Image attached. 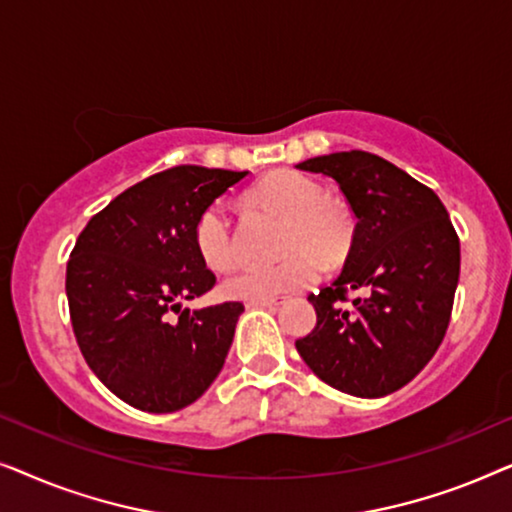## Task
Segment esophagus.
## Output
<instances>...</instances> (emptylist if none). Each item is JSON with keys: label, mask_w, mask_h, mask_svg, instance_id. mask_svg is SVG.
I'll return each mask as SVG.
<instances>
[{"label": "esophagus", "mask_w": 512, "mask_h": 512, "mask_svg": "<svg viewBox=\"0 0 512 512\" xmlns=\"http://www.w3.org/2000/svg\"><path fill=\"white\" fill-rule=\"evenodd\" d=\"M286 296H270V298H256V300H247V307H277L284 305Z\"/></svg>", "instance_id": "esophagus-1"}]
</instances>
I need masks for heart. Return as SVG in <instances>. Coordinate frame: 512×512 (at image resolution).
Returning <instances> with one entry per match:
<instances>
[{
	"mask_svg": "<svg viewBox=\"0 0 512 512\" xmlns=\"http://www.w3.org/2000/svg\"><path fill=\"white\" fill-rule=\"evenodd\" d=\"M247 200L251 207L282 216V249L289 254L279 263L249 265L230 275L223 282V293L230 298L256 300L305 289L319 275L317 257L333 265L352 247V216L338 200L326 198L324 188L307 174L272 172L251 188ZM193 242L209 270H228L235 251L226 209L209 205L195 221Z\"/></svg>",
	"mask_w": 512,
	"mask_h": 512,
	"instance_id": "1",
	"label": "heart"
}]
</instances>
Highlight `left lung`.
<instances>
[{
	"label": "left lung",
	"instance_id": "left-lung-1",
	"mask_svg": "<svg viewBox=\"0 0 512 512\" xmlns=\"http://www.w3.org/2000/svg\"><path fill=\"white\" fill-rule=\"evenodd\" d=\"M356 216L345 268L310 293L317 326L298 354L328 387L359 398L394 394L436 354L459 282V237L429 186L368 151L310 158ZM360 298L348 302V291ZM350 305L347 306L346 303Z\"/></svg>",
	"mask_w": 512,
	"mask_h": 512
}]
</instances>
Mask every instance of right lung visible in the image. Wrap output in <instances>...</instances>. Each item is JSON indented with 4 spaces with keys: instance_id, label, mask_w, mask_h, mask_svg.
<instances>
[{
    "instance_id": "1",
    "label": "right lung",
    "mask_w": 512,
    "mask_h": 512,
    "mask_svg": "<svg viewBox=\"0 0 512 512\" xmlns=\"http://www.w3.org/2000/svg\"><path fill=\"white\" fill-rule=\"evenodd\" d=\"M247 172L179 165L97 212L67 261V300L83 359L111 394L174 412L221 373L242 303L181 310L216 284L193 242L198 216Z\"/></svg>"
}]
</instances>
